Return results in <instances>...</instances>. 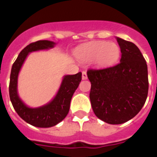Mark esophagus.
Masks as SVG:
<instances>
[{"label":"esophagus","mask_w":157,"mask_h":157,"mask_svg":"<svg viewBox=\"0 0 157 157\" xmlns=\"http://www.w3.org/2000/svg\"><path fill=\"white\" fill-rule=\"evenodd\" d=\"M82 79L83 80H86L87 79V73H86V71H82Z\"/></svg>","instance_id":"34e87169"}]
</instances>
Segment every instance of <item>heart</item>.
<instances>
[{
	"label": "heart",
	"mask_w": 157,
	"mask_h": 157,
	"mask_svg": "<svg viewBox=\"0 0 157 157\" xmlns=\"http://www.w3.org/2000/svg\"><path fill=\"white\" fill-rule=\"evenodd\" d=\"M78 59L83 61H96L101 66L114 63L120 56V48L115 43L98 41L81 48L76 53Z\"/></svg>",
	"instance_id": "obj_1"
}]
</instances>
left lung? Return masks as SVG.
Returning <instances> with one entry per match:
<instances>
[{"instance_id":"1","label":"left lung","mask_w":157,"mask_h":157,"mask_svg":"<svg viewBox=\"0 0 157 157\" xmlns=\"http://www.w3.org/2000/svg\"><path fill=\"white\" fill-rule=\"evenodd\" d=\"M121 59L115 66L89 69L91 106L98 119L119 124L136 116L148 93L147 65L134 43L117 37Z\"/></svg>"}]
</instances>
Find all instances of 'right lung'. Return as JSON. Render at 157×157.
<instances>
[{
	"label": "right lung",
	"mask_w": 157,
	"mask_h": 157,
	"mask_svg": "<svg viewBox=\"0 0 157 157\" xmlns=\"http://www.w3.org/2000/svg\"><path fill=\"white\" fill-rule=\"evenodd\" d=\"M55 45L50 40H38L31 43L23 49L13 63L10 80V98L13 108L19 117L27 123L40 128H49L56 125L67 117L74 92L81 81V72L63 76L58 93L52 101L41 107H28L18 95V76L28 54L33 51L51 49Z\"/></svg>",
	"instance_id": "1"
}]
</instances>
